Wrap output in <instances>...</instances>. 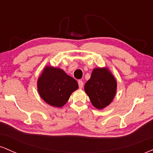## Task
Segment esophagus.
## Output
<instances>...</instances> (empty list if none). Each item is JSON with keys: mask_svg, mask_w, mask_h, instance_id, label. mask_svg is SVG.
I'll use <instances>...</instances> for the list:
<instances>
[{"mask_svg": "<svg viewBox=\"0 0 153 153\" xmlns=\"http://www.w3.org/2000/svg\"><path fill=\"white\" fill-rule=\"evenodd\" d=\"M78 85H79V88H82V87H83V82H82V80H79Z\"/></svg>", "mask_w": 153, "mask_h": 153, "instance_id": "1", "label": "esophagus"}]
</instances>
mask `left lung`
Instances as JSON below:
<instances>
[{
    "instance_id": "1",
    "label": "left lung",
    "mask_w": 153,
    "mask_h": 153,
    "mask_svg": "<svg viewBox=\"0 0 153 153\" xmlns=\"http://www.w3.org/2000/svg\"><path fill=\"white\" fill-rule=\"evenodd\" d=\"M117 88V80L107 67L94 68L91 78L84 86L93 106L100 110L113 101Z\"/></svg>"
}]
</instances>
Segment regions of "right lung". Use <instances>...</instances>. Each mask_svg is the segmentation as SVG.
<instances>
[{
  "mask_svg": "<svg viewBox=\"0 0 153 153\" xmlns=\"http://www.w3.org/2000/svg\"><path fill=\"white\" fill-rule=\"evenodd\" d=\"M78 88V82L59 68L45 66L37 80L40 97L50 106L61 108Z\"/></svg>",
  "mask_w": 153,
  "mask_h": 153,
  "instance_id": "add662e5",
  "label": "right lung"
}]
</instances>
